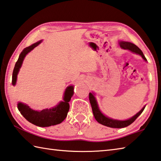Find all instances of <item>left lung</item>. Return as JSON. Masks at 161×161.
<instances>
[{
    "label": "left lung",
    "instance_id": "left-lung-1",
    "mask_svg": "<svg viewBox=\"0 0 161 161\" xmlns=\"http://www.w3.org/2000/svg\"><path fill=\"white\" fill-rule=\"evenodd\" d=\"M119 44L122 49H127L132 52L137 53V54H139L142 56V57L144 60L147 61L145 56H144V55L143 54V52H142V50L137 46L134 45L133 43H131L129 42H125V41H120V42H119ZM89 100H90L91 108H92L93 114L94 117L96 119V120L98 122L99 124H102L103 125H105V126L110 127V128H125V127H127L128 125H130L132 123H133L135 121V119H136L138 116L142 114V112H143V110L144 109V108H145V106H144L139 112H137L136 114L133 116V117L128 119V120H125V121L115 120V119L109 118L108 116H105L101 112H100V110L99 109V108H98V105H97L96 97H94L93 94L91 93H89Z\"/></svg>",
    "mask_w": 161,
    "mask_h": 161
}]
</instances>
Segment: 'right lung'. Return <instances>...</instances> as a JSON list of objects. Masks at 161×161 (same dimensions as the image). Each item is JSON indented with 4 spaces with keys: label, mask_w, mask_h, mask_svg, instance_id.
Here are the masks:
<instances>
[{
    "label": "right lung",
    "mask_w": 161,
    "mask_h": 161,
    "mask_svg": "<svg viewBox=\"0 0 161 161\" xmlns=\"http://www.w3.org/2000/svg\"><path fill=\"white\" fill-rule=\"evenodd\" d=\"M41 42L42 40H40L38 42L34 43L33 45L26 47L20 53L17 61L16 62L13 73H12V84L13 86L16 84L17 75L21 67L25 56L35 47L38 45ZM73 86H68L64 93V101L60 102L57 105L52 109H45L41 110V111H37V110H33L30 108L26 104L21 103H19L17 104V108L21 115H23L24 117L31 124L40 127L51 126V125L61 124L66 118L69 109H70L69 102H70L72 96H73Z\"/></svg>",
    "instance_id": "add662e5"
}]
</instances>
